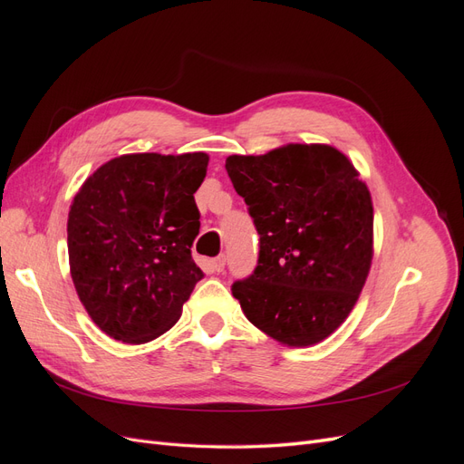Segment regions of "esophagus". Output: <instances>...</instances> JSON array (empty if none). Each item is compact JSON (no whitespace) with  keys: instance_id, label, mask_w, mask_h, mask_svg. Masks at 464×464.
Segmentation results:
<instances>
[{"instance_id":"obj_1","label":"esophagus","mask_w":464,"mask_h":464,"mask_svg":"<svg viewBox=\"0 0 464 464\" xmlns=\"http://www.w3.org/2000/svg\"><path fill=\"white\" fill-rule=\"evenodd\" d=\"M224 265H227V257L218 256V257H215L213 261H210V269H213L215 273H222L224 271Z\"/></svg>"}]
</instances>
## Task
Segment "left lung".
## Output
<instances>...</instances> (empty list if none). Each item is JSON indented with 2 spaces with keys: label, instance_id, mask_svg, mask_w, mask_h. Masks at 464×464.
Returning a JSON list of instances; mask_svg holds the SVG:
<instances>
[{
  "label": "left lung",
  "instance_id": "obj_1",
  "mask_svg": "<svg viewBox=\"0 0 464 464\" xmlns=\"http://www.w3.org/2000/svg\"><path fill=\"white\" fill-rule=\"evenodd\" d=\"M259 232L254 275L232 286L254 325L285 346L325 341L356 305L373 259V203L344 152L288 143L227 159Z\"/></svg>",
  "mask_w": 464,
  "mask_h": 464
}]
</instances>
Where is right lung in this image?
<instances>
[{
  "instance_id": "obj_1",
  "label": "right lung",
  "mask_w": 464,
  "mask_h": 464,
  "mask_svg": "<svg viewBox=\"0 0 464 464\" xmlns=\"http://www.w3.org/2000/svg\"><path fill=\"white\" fill-rule=\"evenodd\" d=\"M208 154L133 152L104 162L69 207V271L81 304L108 336L145 344L176 325L203 278L193 193Z\"/></svg>"
}]
</instances>
